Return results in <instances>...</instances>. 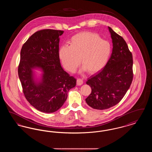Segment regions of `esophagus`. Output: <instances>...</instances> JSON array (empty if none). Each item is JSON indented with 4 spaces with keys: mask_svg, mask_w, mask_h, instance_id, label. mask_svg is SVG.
<instances>
[{
    "mask_svg": "<svg viewBox=\"0 0 152 152\" xmlns=\"http://www.w3.org/2000/svg\"><path fill=\"white\" fill-rule=\"evenodd\" d=\"M83 84V80L81 79H77V85L81 86Z\"/></svg>",
    "mask_w": 152,
    "mask_h": 152,
    "instance_id": "esophagus-1",
    "label": "esophagus"
}]
</instances>
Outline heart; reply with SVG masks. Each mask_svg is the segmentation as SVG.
I'll return each instance as SVG.
<instances>
[{"instance_id":"obj_1","label":"heart","mask_w":152,"mask_h":152,"mask_svg":"<svg viewBox=\"0 0 152 152\" xmlns=\"http://www.w3.org/2000/svg\"><path fill=\"white\" fill-rule=\"evenodd\" d=\"M69 43V46H61L58 50L61 62L69 72H75L80 62L82 71L99 72L107 65L112 54L110 43L94 32L77 34L71 37Z\"/></svg>"}]
</instances>
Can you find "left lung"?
I'll return each mask as SVG.
<instances>
[{"label": "left lung", "instance_id": "left-lung-1", "mask_svg": "<svg viewBox=\"0 0 152 152\" xmlns=\"http://www.w3.org/2000/svg\"><path fill=\"white\" fill-rule=\"evenodd\" d=\"M113 43L112 53L107 65L100 72L88 79L92 88L86 99L92 108H110L122 100L132 82L133 57L126 42L108 27Z\"/></svg>", "mask_w": 152, "mask_h": 152}]
</instances>
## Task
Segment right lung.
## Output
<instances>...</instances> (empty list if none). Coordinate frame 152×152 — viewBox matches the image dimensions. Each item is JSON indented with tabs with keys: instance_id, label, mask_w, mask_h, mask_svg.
Returning a JSON list of instances; mask_svg holds the SVG:
<instances>
[{
	"instance_id": "add662e5",
	"label": "right lung",
	"mask_w": 152,
	"mask_h": 152,
	"mask_svg": "<svg viewBox=\"0 0 152 152\" xmlns=\"http://www.w3.org/2000/svg\"><path fill=\"white\" fill-rule=\"evenodd\" d=\"M63 31H38L22 46L18 75L26 99L37 110L53 113L60 108L76 79L61 67L58 56L59 36ZM42 72L39 80L33 71Z\"/></svg>"
}]
</instances>
